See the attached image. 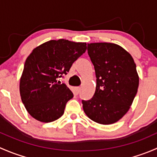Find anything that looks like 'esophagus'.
<instances>
[{
  "mask_svg": "<svg viewBox=\"0 0 157 157\" xmlns=\"http://www.w3.org/2000/svg\"><path fill=\"white\" fill-rule=\"evenodd\" d=\"M80 87H76L75 88V92L77 94H78V93H80Z\"/></svg>",
  "mask_w": 157,
  "mask_h": 157,
  "instance_id": "esophagus-1",
  "label": "esophagus"
}]
</instances>
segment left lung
Wrapping results in <instances>:
<instances>
[{"label":"left lung","mask_w":157,"mask_h":157,"mask_svg":"<svg viewBox=\"0 0 157 157\" xmlns=\"http://www.w3.org/2000/svg\"><path fill=\"white\" fill-rule=\"evenodd\" d=\"M94 65L96 87L93 97L82 100L85 114L95 122L111 124L129 110L139 86L132 56L120 45L109 42L87 44Z\"/></svg>","instance_id":"left-lung-1"}]
</instances>
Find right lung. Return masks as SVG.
<instances>
[{"mask_svg": "<svg viewBox=\"0 0 157 157\" xmlns=\"http://www.w3.org/2000/svg\"><path fill=\"white\" fill-rule=\"evenodd\" d=\"M86 50V42L66 39L50 40L33 49L20 80L22 102L33 118L47 123L62 116L74 95L58 80Z\"/></svg>", "mask_w": 157, "mask_h": 157, "instance_id": "1", "label": "right lung"}]
</instances>
